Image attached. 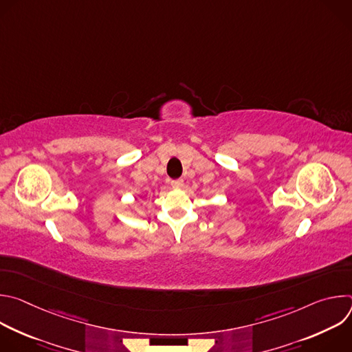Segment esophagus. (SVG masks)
I'll use <instances>...</instances> for the list:
<instances>
[{
    "mask_svg": "<svg viewBox=\"0 0 352 352\" xmlns=\"http://www.w3.org/2000/svg\"><path fill=\"white\" fill-rule=\"evenodd\" d=\"M171 185H173V188H182L184 181L182 179H175V181H171Z\"/></svg>",
    "mask_w": 352,
    "mask_h": 352,
    "instance_id": "obj_1",
    "label": "esophagus"
}]
</instances>
